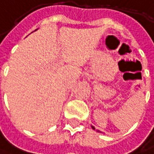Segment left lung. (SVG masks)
<instances>
[{
    "label": "left lung",
    "instance_id": "1",
    "mask_svg": "<svg viewBox=\"0 0 154 154\" xmlns=\"http://www.w3.org/2000/svg\"><path fill=\"white\" fill-rule=\"evenodd\" d=\"M91 127H92V129H93V130H96V129H95V127H94L93 125H91ZM97 132H99V131H97Z\"/></svg>",
    "mask_w": 154,
    "mask_h": 154
}]
</instances>
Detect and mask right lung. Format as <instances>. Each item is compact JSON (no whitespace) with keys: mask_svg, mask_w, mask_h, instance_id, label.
I'll use <instances>...</instances> for the list:
<instances>
[{"mask_svg":"<svg viewBox=\"0 0 154 154\" xmlns=\"http://www.w3.org/2000/svg\"><path fill=\"white\" fill-rule=\"evenodd\" d=\"M37 29H35V30H34V31H36V30H37Z\"/></svg>","mask_w":154,"mask_h":154,"instance_id":"obj_1","label":"right lung"}]
</instances>
